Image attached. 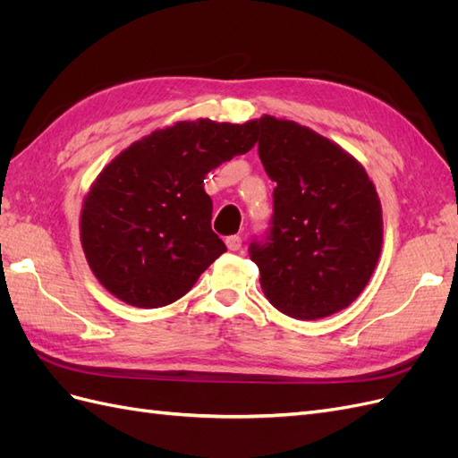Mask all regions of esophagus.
Returning <instances> with one entry per match:
<instances>
[{
  "mask_svg": "<svg viewBox=\"0 0 458 458\" xmlns=\"http://www.w3.org/2000/svg\"><path fill=\"white\" fill-rule=\"evenodd\" d=\"M225 244H227L229 250L237 252V250H241V248H242V239L239 237V234H231V237L225 239Z\"/></svg>",
  "mask_w": 458,
  "mask_h": 458,
  "instance_id": "1",
  "label": "esophagus"
}]
</instances>
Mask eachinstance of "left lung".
<instances>
[{"mask_svg":"<svg viewBox=\"0 0 458 458\" xmlns=\"http://www.w3.org/2000/svg\"><path fill=\"white\" fill-rule=\"evenodd\" d=\"M258 155L273 189L271 227L248 252L281 313L315 321L363 293L382 250V206L361 164L293 120L263 114Z\"/></svg>","mask_w":458,"mask_h":458,"instance_id":"obj_1","label":"left lung"}]
</instances>
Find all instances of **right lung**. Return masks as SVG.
Masks as SVG:
<instances>
[{
	"label": "right lung",
	"mask_w": 458,
	"mask_h": 458,
	"mask_svg": "<svg viewBox=\"0 0 458 458\" xmlns=\"http://www.w3.org/2000/svg\"><path fill=\"white\" fill-rule=\"evenodd\" d=\"M256 141V120L200 118L152 131L122 150L97 175L81 208V248L97 281L143 310L185 296L227 252L212 231L204 177Z\"/></svg>",
	"instance_id": "1"
}]
</instances>
